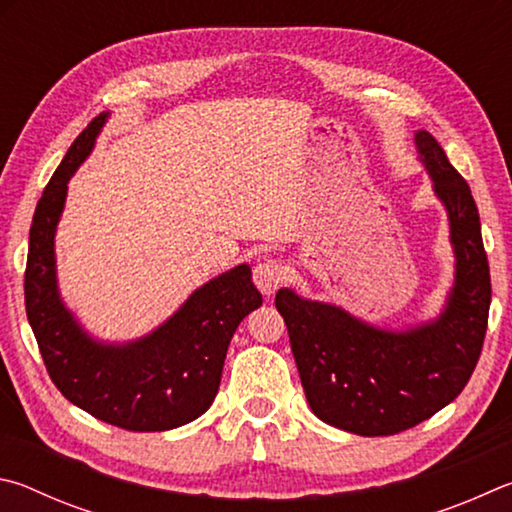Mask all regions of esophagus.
<instances>
[{"instance_id": "34e87169", "label": "esophagus", "mask_w": 512, "mask_h": 512, "mask_svg": "<svg viewBox=\"0 0 512 512\" xmlns=\"http://www.w3.org/2000/svg\"><path fill=\"white\" fill-rule=\"evenodd\" d=\"M288 279V270L279 261H263L254 267V283L263 294H274Z\"/></svg>"}]
</instances>
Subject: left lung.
Returning <instances> with one entry per match:
<instances>
[{
    "label": "left lung",
    "mask_w": 512,
    "mask_h": 512,
    "mask_svg": "<svg viewBox=\"0 0 512 512\" xmlns=\"http://www.w3.org/2000/svg\"><path fill=\"white\" fill-rule=\"evenodd\" d=\"M414 143L450 220L454 283L443 310L393 330L292 288L274 301L312 414L360 436L405 432L450 405L479 362L488 328L490 270L470 186L427 130H416Z\"/></svg>",
    "instance_id": "1"
}]
</instances>
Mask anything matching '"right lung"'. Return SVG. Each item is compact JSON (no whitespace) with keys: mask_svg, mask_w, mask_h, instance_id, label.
<instances>
[{"mask_svg":"<svg viewBox=\"0 0 512 512\" xmlns=\"http://www.w3.org/2000/svg\"><path fill=\"white\" fill-rule=\"evenodd\" d=\"M110 119L101 112L71 143L44 188L29 233L24 274L26 317L53 384L69 402L107 425L166 432L202 416L218 393L233 333L263 297L240 263L191 292L164 324L130 342L94 337L58 288L56 229L67 184L92 155Z\"/></svg>","mask_w":512,"mask_h":512,"instance_id":"1","label":"right lung"}]
</instances>
